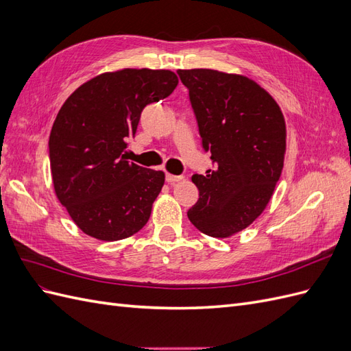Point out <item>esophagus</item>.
Instances as JSON below:
<instances>
[{
  "mask_svg": "<svg viewBox=\"0 0 351 351\" xmlns=\"http://www.w3.org/2000/svg\"><path fill=\"white\" fill-rule=\"evenodd\" d=\"M184 177L183 176H174V174H169V173H167V176H165V180L168 183H176V182H182Z\"/></svg>",
  "mask_w": 351,
  "mask_h": 351,
  "instance_id": "34e87169",
  "label": "esophagus"
}]
</instances>
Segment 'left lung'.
Listing matches in <instances>:
<instances>
[{"label": "left lung", "instance_id": "left-lung-1", "mask_svg": "<svg viewBox=\"0 0 351 351\" xmlns=\"http://www.w3.org/2000/svg\"><path fill=\"white\" fill-rule=\"evenodd\" d=\"M177 73L189 89L202 146L218 165L192 177L199 200L187 217L204 234L226 239L249 227L272 197L284 165V115L267 90L241 74Z\"/></svg>", "mask_w": 351, "mask_h": 351}]
</instances>
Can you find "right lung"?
<instances>
[{"instance_id": "add662e5", "label": "right lung", "mask_w": 351, "mask_h": 351, "mask_svg": "<svg viewBox=\"0 0 351 351\" xmlns=\"http://www.w3.org/2000/svg\"><path fill=\"white\" fill-rule=\"evenodd\" d=\"M169 70L123 69L83 83L62 104L49 134L58 200L84 234L123 240L142 230L165 174L125 158L146 105L173 93Z\"/></svg>"}]
</instances>
